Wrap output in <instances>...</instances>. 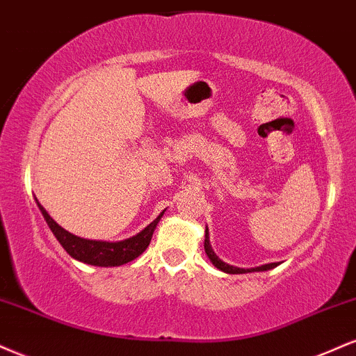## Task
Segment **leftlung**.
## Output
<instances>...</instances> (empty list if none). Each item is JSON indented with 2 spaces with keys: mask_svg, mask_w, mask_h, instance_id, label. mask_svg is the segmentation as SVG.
Here are the masks:
<instances>
[{
  "mask_svg": "<svg viewBox=\"0 0 356 356\" xmlns=\"http://www.w3.org/2000/svg\"><path fill=\"white\" fill-rule=\"evenodd\" d=\"M204 252H207L208 258H210V261L216 266V268L221 270V271H225V273H229V275L252 273V271H266V270L275 268V266H278V263H268V265L257 266V268H238V266L228 265V263L221 261L220 258L215 254V252H213V248H211V245H210V235H208V228L204 229Z\"/></svg>",
  "mask_w": 356,
  "mask_h": 356,
  "instance_id": "left-lung-1",
  "label": "left lung"
}]
</instances>
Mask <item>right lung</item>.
I'll return each mask as SVG.
<instances>
[{
  "mask_svg": "<svg viewBox=\"0 0 356 356\" xmlns=\"http://www.w3.org/2000/svg\"><path fill=\"white\" fill-rule=\"evenodd\" d=\"M38 207H40L41 213H43L48 227L51 228L53 235L56 236L60 245L66 250V253H68L70 257H73L74 260L88 263V265L93 266H120L140 257V254L148 248L154 228H156L158 221L161 220L163 213H165V210H163L160 215H158L156 220L152 221L145 229H141L138 235L128 238V240L98 241L79 238L76 235H73V233L66 232L65 228H61L60 225L48 215V211H46L40 203H38Z\"/></svg>",
  "mask_w": 356,
  "mask_h": 356,
  "instance_id": "right-lung-1",
  "label": "right lung"
}]
</instances>
